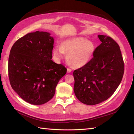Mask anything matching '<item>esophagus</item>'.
<instances>
[{
  "instance_id": "1",
  "label": "esophagus",
  "mask_w": 134,
  "mask_h": 134,
  "mask_svg": "<svg viewBox=\"0 0 134 134\" xmlns=\"http://www.w3.org/2000/svg\"><path fill=\"white\" fill-rule=\"evenodd\" d=\"M71 71H72L71 69H67V72H68V73H70V72H71Z\"/></svg>"
}]
</instances>
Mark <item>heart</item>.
I'll use <instances>...</instances> for the list:
<instances>
[{
  "label": "heart",
  "instance_id": "obj_1",
  "mask_svg": "<svg viewBox=\"0 0 134 134\" xmlns=\"http://www.w3.org/2000/svg\"><path fill=\"white\" fill-rule=\"evenodd\" d=\"M95 50L92 41L83 37H76L65 40L62 45H58L53 50V54L57 61L64 58L67 53V60L75 68H81L90 60Z\"/></svg>",
  "mask_w": 134,
  "mask_h": 134
}]
</instances>
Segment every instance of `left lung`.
<instances>
[{
  "mask_svg": "<svg viewBox=\"0 0 134 134\" xmlns=\"http://www.w3.org/2000/svg\"><path fill=\"white\" fill-rule=\"evenodd\" d=\"M102 42L88 63L73 72L75 96L82 103L93 105L107 100L123 78L124 64L120 47L109 36L98 35Z\"/></svg>",
  "mask_w": 134,
  "mask_h": 134,
  "instance_id": "8db88e82",
  "label": "left lung"
}]
</instances>
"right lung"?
<instances>
[{
	"label": "right lung",
	"mask_w": 134,
	"mask_h": 134,
	"mask_svg": "<svg viewBox=\"0 0 134 134\" xmlns=\"http://www.w3.org/2000/svg\"><path fill=\"white\" fill-rule=\"evenodd\" d=\"M54 38L46 32L30 33L13 45L8 58V77L13 89L28 103L42 105L55 95L59 81L67 72L53 62Z\"/></svg>",
	"instance_id": "right-lung-1"
}]
</instances>
